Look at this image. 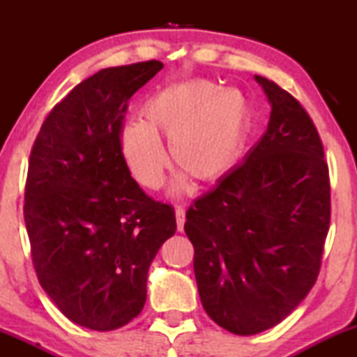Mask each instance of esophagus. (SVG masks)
Returning a JSON list of instances; mask_svg holds the SVG:
<instances>
[{
  "label": "esophagus",
  "instance_id": "1",
  "mask_svg": "<svg viewBox=\"0 0 357 357\" xmlns=\"http://www.w3.org/2000/svg\"><path fill=\"white\" fill-rule=\"evenodd\" d=\"M176 225H178V231L184 230V221H186V213H184L183 206H176Z\"/></svg>",
  "mask_w": 357,
  "mask_h": 357
}]
</instances>
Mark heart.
<instances>
[{
  "instance_id": "obj_1",
  "label": "heart",
  "mask_w": 357,
  "mask_h": 357,
  "mask_svg": "<svg viewBox=\"0 0 357 357\" xmlns=\"http://www.w3.org/2000/svg\"><path fill=\"white\" fill-rule=\"evenodd\" d=\"M248 121V102L240 90H220L208 80L184 82L154 93L141 110V122L122 127L119 147L132 178L146 190H158L165 181L162 137L169 141L174 166L183 171L173 190H181L186 176L211 184L238 161Z\"/></svg>"
}]
</instances>
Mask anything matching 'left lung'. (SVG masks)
Wrapping results in <instances>:
<instances>
[{"mask_svg":"<svg viewBox=\"0 0 357 357\" xmlns=\"http://www.w3.org/2000/svg\"><path fill=\"white\" fill-rule=\"evenodd\" d=\"M255 80L272 105L267 130L184 223L204 310L238 335L277 326L304 301L331 223L329 167L312 119L275 82Z\"/></svg>","mask_w":357,"mask_h":357,"instance_id":"left-lung-1","label":"left lung"}]
</instances>
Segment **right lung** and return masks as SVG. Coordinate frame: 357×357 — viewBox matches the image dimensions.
Wrapping results in <instances>:
<instances>
[{
  "label": "right lung",
  "mask_w": 357,
  "mask_h": 357,
  "mask_svg": "<svg viewBox=\"0 0 357 357\" xmlns=\"http://www.w3.org/2000/svg\"><path fill=\"white\" fill-rule=\"evenodd\" d=\"M161 68L139 61L80 82L30 154L23 213L36 277L65 317L92 331L137 317L151 261L176 231L173 206L139 188L119 147L127 100Z\"/></svg>",
  "instance_id": "obj_1"
}]
</instances>
